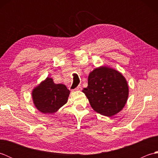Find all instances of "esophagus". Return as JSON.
Listing matches in <instances>:
<instances>
[{"mask_svg": "<svg viewBox=\"0 0 158 158\" xmlns=\"http://www.w3.org/2000/svg\"><path fill=\"white\" fill-rule=\"evenodd\" d=\"M75 90H77V91H80V90L82 89V88H81V85H78L77 87V88L75 89Z\"/></svg>", "mask_w": 158, "mask_h": 158, "instance_id": "obj_1", "label": "esophagus"}]
</instances>
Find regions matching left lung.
<instances>
[{
  "mask_svg": "<svg viewBox=\"0 0 158 158\" xmlns=\"http://www.w3.org/2000/svg\"><path fill=\"white\" fill-rule=\"evenodd\" d=\"M88 85L83 92L92 109L102 115L111 117L125 106L128 97V85L117 70L101 66L89 73Z\"/></svg>",
  "mask_w": 158,
  "mask_h": 158,
  "instance_id": "1",
  "label": "left lung"
}]
</instances>
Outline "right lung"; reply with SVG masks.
<instances>
[{
	"label": "right lung",
	"mask_w": 158,
	"mask_h": 158,
	"mask_svg": "<svg viewBox=\"0 0 158 158\" xmlns=\"http://www.w3.org/2000/svg\"><path fill=\"white\" fill-rule=\"evenodd\" d=\"M69 94L70 91L66 85L56 84L49 77L36 87L32 93L36 108L45 114L56 112L67 102Z\"/></svg>",
	"instance_id": "right-lung-1"
}]
</instances>
